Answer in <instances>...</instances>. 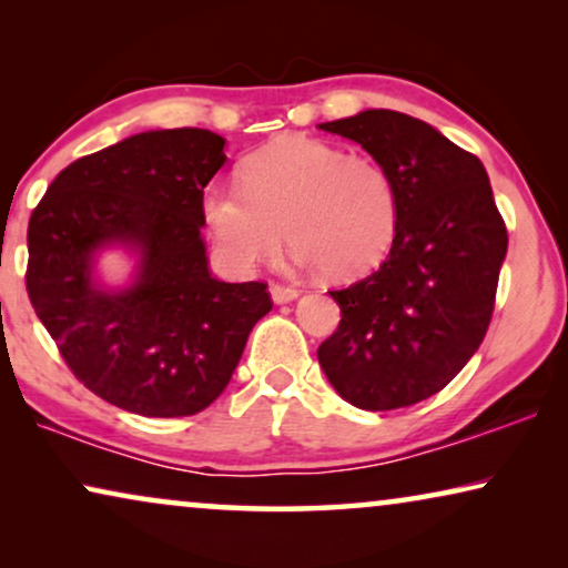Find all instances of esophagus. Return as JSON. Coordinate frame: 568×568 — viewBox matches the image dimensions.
I'll return each mask as SVG.
<instances>
[{"instance_id": "obj_1", "label": "esophagus", "mask_w": 568, "mask_h": 568, "mask_svg": "<svg viewBox=\"0 0 568 568\" xmlns=\"http://www.w3.org/2000/svg\"><path fill=\"white\" fill-rule=\"evenodd\" d=\"M271 300L276 302V305H286V302L297 300L300 292L294 290V286H284V284H271Z\"/></svg>"}]
</instances>
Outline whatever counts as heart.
Returning <instances> with one entry per match:
<instances>
[{"label": "heart", "mask_w": 568, "mask_h": 568, "mask_svg": "<svg viewBox=\"0 0 568 568\" xmlns=\"http://www.w3.org/2000/svg\"><path fill=\"white\" fill-rule=\"evenodd\" d=\"M240 189L212 185L201 199L214 251L235 271L268 261L284 243L297 261L333 278L367 274L398 227L390 175L367 154L307 136H284L247 154Z\"/></svg>", "instance_id": "b5f03b06"}]
</instances>
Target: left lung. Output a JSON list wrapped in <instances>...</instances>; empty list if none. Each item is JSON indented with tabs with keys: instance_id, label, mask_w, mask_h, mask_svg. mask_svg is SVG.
Listing matches in <instances>:
<instances>
[{
	"instance_id": "8db88e82",
	"label": "left lung",
	"mask_w": 568,
	"mask_h": 568,
	"mask_svg": "<svg viewBox=\"0 0 568 568\" xmlns=\"http://www.w3.org/2000/svg\"><path fill=\"white\" fill-rule=\"evenodd\" d=\"M385 168L398 227L383 266L331 292L341 323L317 362L362 410L414 406L439 393L484 341L507 255V227L486 168L414 115L369 108L321 123Z\"/></svg>"
}]
</instances>
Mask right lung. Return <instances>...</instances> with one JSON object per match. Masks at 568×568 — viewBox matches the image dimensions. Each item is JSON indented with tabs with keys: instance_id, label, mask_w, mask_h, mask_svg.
<instances>
[{
	"instance_id": "obj_1",
	"label": "right lung",
	"mask_w": 568,
	"mask_h": 568,
	"mask_svg": "<svg viewBox=\"0 0 568 568\" xmlns=\"http://www.w3.org/2000/svg\"><path fill=\"white\" fill-rule=\"evenodd\" d=\"M224 144L206 129L142 131L61 170L30 216L36 315L77 379L131 414L212 406L274 305L266 284L209 271L201 199L227 160ZM111 246L138 258L126 287L97 276Z\"/></svg>"
}]
</instances>
